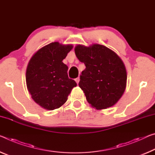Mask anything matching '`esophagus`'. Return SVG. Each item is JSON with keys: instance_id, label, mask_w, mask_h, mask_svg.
I'll use <instances>...</instances> for the list:
<instances>
[{"instance_id": "esophagus-1", "label": "esophagus", "mask_w": 155, "mask_h": 155, "mask_svg": "<svg viewBox=\"0 0 155 155\" xmlns=\"http://www.w3.org/2000/svg\"><path fill=\"white\" fill-rule=\"evenodd\" d=\"M79 81H80V78H79V77H77V78L75 79V81L77 82V84H78V83H79Z\"/></svg>"}]
</instances>
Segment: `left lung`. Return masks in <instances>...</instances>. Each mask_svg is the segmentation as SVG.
Here are the masks:
<instances>
[{
  "instance_id": "left-lung-1",
  "label": "left lung",
  "mask_w": 155,
  "mask_h": 155,
  "mask_svg": "<svg viewBox=\"0 0 155 155\" xmlns=\"http://www.w3.org/2000/svg\"><path fill=\"white\" fill-rule=\"evenodd\" d=\"M74 51L86 67L80 76L78 85L87 102L97 110L114 105L126 87L127 72L121 58L107 47L96 43L77 45Z\"/></svg>"
}]
</instances>
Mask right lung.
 Listing matches in <instances>:
<instances>
[{
    "mask_svg": "<svg viewBox=\"0 0 155 155\" xmlns=\"http://www.w3.org/2000/svg\"><path fill=\"white\" fill-rule=\"evenodd\" d=\"M72 48L71 44L51 43L39 49L29 61L27 87L32 99L44 109L59 108L77 86V83L68 78V67L63 63Z\"/></svg>",
    "mask_w": 155,
    "mask_h": 155,
    "instance_id": "add662e5",
    "label": "right lung"
}]
</instances>
